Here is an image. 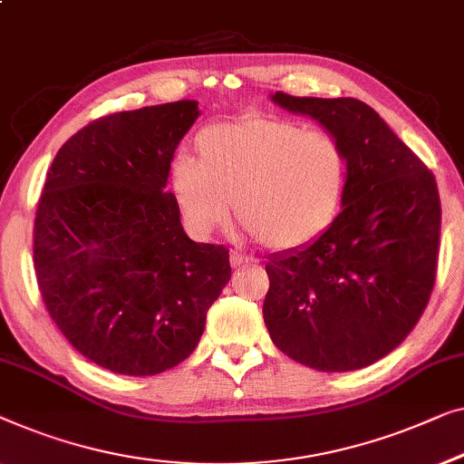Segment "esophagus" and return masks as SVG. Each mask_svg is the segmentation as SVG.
<instances>
[{
    "instance_id": "obj_1",
    "label": "esophagus",
    "mask_w": 464,
    "mask_h": 464,
    "mask_svg": "<svg viewBox=\"0 0 464 464\" xmlns=\"http://www.w3.org/2000/svg\"><path fill=\"white\" fill-rule=\"evenodd\" d=\"M251 257H248V255H245V253H240V251H230V264H232V267H243V266H248L251 264Z\"/></svg>"
}]
</instances>
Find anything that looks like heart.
I'll return each instance as SVG.
<instances>
[{
  "label": "heart",
  "instance_id": "b5f03b06",
  "mask_svg": "<svg viewBox=\"0 0 464 464\" xmlns=\"http://www.w3.org/2000/svg\"><path fill=\"white\" fill-rule=\"evenodd\" d=\"M198 160L178 157L171 188L186 226L207 237L234 211L274 251L315 243L337 219L349 176L343 144L278 117L248 115L207 127Z\"/></svg>",
  "mask_w": 464,
  "mask_h": 464
}]
</instances>
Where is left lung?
<instances>
[{"mask_svg": "<svg viewBox=\"0 0 464 464\" xmlns=\"http://www.w3.org/2000/svg\"><path fill=\"white\" fill-rule=\"evenodd\" d=\"M272 100L343 144L341 213L310 246L267 259L264 320L288 358L322 372L371 366L393 352L431 297L441 227L433 173L355 98Z\"/></svg>", "mask_w": 464, "mask_h": 464, "instance_id": "8db88e82", "label": "left lung"}]
</instances>
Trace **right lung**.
Segmentation results:
<instances>
[{"label": "right lung", "mask_w": 464, "mask_h": 464, "mask_svg": "<svg viewBox=\"0 0 464 464\" xmlns=\"http://www.w3.org/2000/svg\"><path fill=\"white\" fill-rule=\"evenodd\" d=\"M198 115L197 100L115 112L52 160L33 227L37 285L66 341L111 372L152 377L184 362L230 280L227 248L188 238L165 192Z\"/></svg>", "instance_id": "add662e5"}]
</instances>
